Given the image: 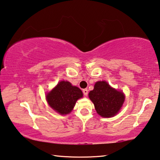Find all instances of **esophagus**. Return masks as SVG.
<instances>
[{
  "mask_svg": "<svg viewBox=\"0 0 160 160\" xmlns=\"http://www.w3.org/2000/svg\"><path fill=\"white\" fill-rule=\"evenodd\" d=\"M83 96H86L88 95V90L86 88L85 89H83Z\"/></svg>",
  "mask_w": 160,
  "mask_h": 160,
  "instance_id": "1",
  "label": "esophagus"
}]
</instances>
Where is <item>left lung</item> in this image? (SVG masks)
Here are the masks:
<instances>
[{"label": "left lung", "instance_id": "1", "mask_svg": "<svg viewBox=\"0 0 160 160\" xmlns=\"http://www.w3.org/2000/svg\"><path fill=\"white\" fill-rule=\"evenodd\" d=\"M88 97L95 106L97 113L102 117H112L121 110L125 96L122 91L112 88L105 81L95 83Z\"/></svg>", "mask_w": 160, "mask_h": 160}]
</instances>
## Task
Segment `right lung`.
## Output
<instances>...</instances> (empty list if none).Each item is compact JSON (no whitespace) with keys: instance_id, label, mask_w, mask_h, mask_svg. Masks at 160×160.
<instances>
[{"instance_id":"obj_1","label":"right lung","mask_w":160,"mask_h":160,"mask_svg":"<svg viewBox=\"0 0 160 160\" xmlns=\"http://www.w3.org/2000/svg\"><path fill=\"white\" fill-rule=\"evenodd\" d=\"M82 97L83 93L79 88L67 81H61L47 93L46 100L50 108L64 115L71 112L77 100Z\"/></svg>"}]
</instances>
